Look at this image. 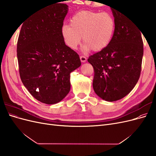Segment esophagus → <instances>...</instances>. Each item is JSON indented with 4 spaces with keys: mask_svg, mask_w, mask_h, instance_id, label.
Returning <instances> with one entry per match:
<instances>
[{
    "mask_svg": "<svg viewBox=\"0 0 156 156\" xmlns=\"http://www.w3.org/2000/svg\"><path fill=\"white\" fill-rule=\"evenodd\" d=\"M80 59L82 62H85L87 61V57L85 56H80Z\"/></svg>",
    "mask_w": 156,
    "mask_h": 156,
    "instance_id": "obj_1",
    "label": "esophagus"
}]
</instances>
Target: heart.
Listing matches in <instances>:
<instances>
[{
	"mask_svg": "<svg viewBox=\"0 0 156 156\" xmlns=\"http://www.w3.org/2000/svg\"><path fill=\"white\" fill-rule=\"evenodd\" d=\"M116 23L109 12L82 10L69 20V26L64 25L61 35L64 43L72 49H76L83 37L84 51L91 49L100 52L110 44L115 31Z\"/></svg>",
	"mask_w": 156,
	"mask_h": 156,
	"instance_id": "heart-1",
	"label": "heart"
}]
</instances>
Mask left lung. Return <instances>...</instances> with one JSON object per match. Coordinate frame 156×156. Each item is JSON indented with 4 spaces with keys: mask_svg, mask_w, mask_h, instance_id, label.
Returning a JSON list of instances; mask_svg holds the SVG:
<instances>
[{
    "mask_svg": "<svg viewBox=\"0 0 156 156\" xmlns=\"http://www.w3.org/2000/svg\"><path fill=\"white\" fill-rule=\"evenodd\" d=\"M111 10L116 23L112 41L88 59L94 71V90L107 101L119 100L133 90L140 77L143 56L141 31L126 14L116 8Z\"/></svg>",
    "mask_w": 156,
    "mask_h": 156,
    "instance_id": "left-lung-1",
    "label": "left lung"
}]
</instances>
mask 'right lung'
<instances>
[{
    "mask_svg": "<svg viewBox=\"0 0 156 156\" xmlns=\"http://www.w3.org/2000/svg\"><path fill=\"white\" fill-rule=\"evenodd\" d=\"M68 10L56 3L33 13L23 23L17 56L21 81L45 104L57 103L70 90V73L81 65L79 55L65 44L61 29Z\"/></svg>",
    "mask_w": 156,
    "mask_h": 156,
    "instance_id": "right-lung-1",
    "label": "right lung"
}]
</instances>
